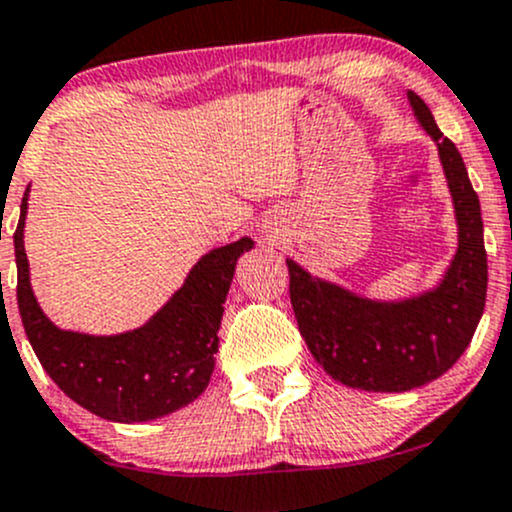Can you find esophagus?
<instances>
[{"mask_svg": "<svg viewBox=\"0 0 512 512\" xmlns=\"http://www.w3.org/2000/svg\"><path fill=\"white\" fill-rule=\"evenodd\" d=\"M262 232H265V237L270 242H280L282 235H285V232H282L280 223H267L265 227H262Z\"/></svg>", "mask_w": 512, "mask_h": 512, "instance_id": "34e87169", "label": "esophagus"}]
</instances>
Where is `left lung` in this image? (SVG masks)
Masks as SVG:
<instances>
[{
    "mask_svg": "<svg viewBox=\"0 0 512 512\" xmlns=\"http://www.w3.org/2000/svg\"><path fill=\"white\" fill-rule=\"evenodd\" d=\"M418 126L436 143L458 227L456 255L433 287L401 299H374L312 275L287 257L289 299L299 332L334 381L361 391L401 394L446 374L483 317L488 257L480 200L461 153L438 131L414 91Z\"/></svg>",
    "mask_w": 512,
    "mask_h": 512,
    "instance_id": "1",
    "label": "left lung"
}]
</instances>
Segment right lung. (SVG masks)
I'll list each match as a JSON object with an SVG mask.
<instances>
[{
	"instance_id": "obj_1",
	"label": "right lung",
	"mask_w": 512,
	"mask_h": 512,
	"mask_svg": "<svg viewBox=\"0 0 512 512\" xmlns=\"http://www.w3.org/2000/svg\"><path fill=\"white\" fill-rule=\"evenodd\" d=\"M27 210L29 188L14 232L17 302L29 344L54 384L86 411L116 423L153 421L193 404L213 376L235 265L255 240L240 237L205 252L173 297L141 327L86 334L56 327L36 302L24 250Z\"/></svg>"
}]
</instances>
